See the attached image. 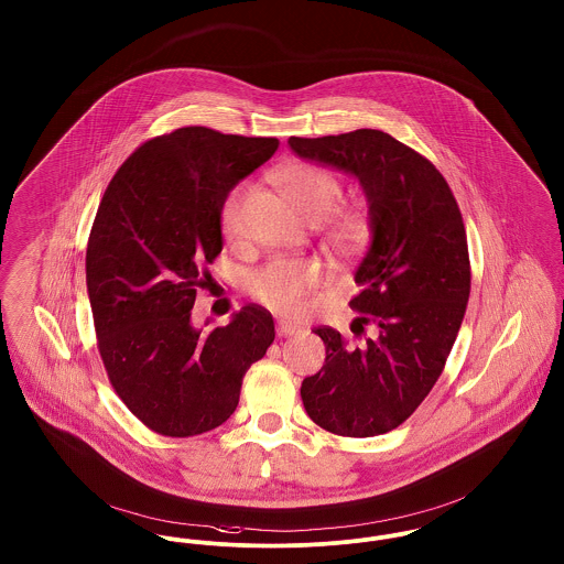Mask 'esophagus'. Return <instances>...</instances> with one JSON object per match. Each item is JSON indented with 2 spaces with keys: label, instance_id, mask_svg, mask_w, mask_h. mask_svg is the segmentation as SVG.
Masks as SVG:
<instances>
[{
  "label": "esophagus",
  "instance_id": "34e87169",
  "mask_svg": "<svg viewBox=\"0 0 564 564\" xmlns=\"http://www.w3.org/2000/svg\"><path fill=\"white\" fill-rule=\"evenodd\" d=\"M275 332H278V336H280V338H289V336H295V334H300L301 327H297V325H291V323H284V321H280V323H278V327H275Z\"/></svg>",
  "mask_w": 564,
  "mask_h": 564
}]
</instances>
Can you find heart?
<instances>
[{"label":"heart","mask_w":564,"mask_h":564,"mask_svg":"<svg viewBox=\"0 0 564 564\" xmlns=\"http://www.w3.org/2000/svg\"><path fill=\"white\" fill-rule=\"evenodd\" d=\"M273 182L293 205L303 220L310 225H321L338 209L341 200V184L338 177L310 162H291L280 166L273 173ZM246 194L243 186H237L223 203L220 228L225 237L237 235V218L241 198ZM332 216V215H330ZM333 217V216H332ZM329 243L338 252L361 250L372 235L370 218L359 207L341 209L329 219ZM323 271L321 264L307 259H273L250 278V293L254 300L267 307L295 314L303 307L305 297L321 284Z\"/></svg>","instance_id":"b5f03b06"}]
</instances>
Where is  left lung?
Instances as JSON below:
<instances>
[{
    "label": "left lung",
    "instance_id": "8db88e82",
    "mask_svg": "<svg viewBox=\"0 0 564 564\" xmlns=\"http://www.w3.org/2000/svg\"><path fill=\"white\" fill-rule=\"evenodd\" d=\"M300 158L359 180L372 241L355 282L357 323L372 338L352 346L316 327L327 357L301 382L305 413L323 430L368 438L395 430L432 391L447 364L470 295L466 230L438 169L391 134L361 128L338 137L289 139ZM359 336V332H355Z\"/></svg>",
    "mask_w": 564,
    "mask_h": 564
}]
</instances>
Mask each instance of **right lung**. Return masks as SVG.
I'll use <instances>...</instances> for the list:
<instances>
[{"instance_id":"obj_1","label":"right lung","mask_w":564,"mask_h":564,"mask_svg":"<svg viewBox=\"0 0 564 564\" xmlns=\"http://www.w3.org/2000/svg\"><path fill=\"white\" fill-rule=\"evenodd\" d=\"M278 145L180 128L134 151L100 200L85 257L98 350L115 393L162 436L223 425L248 368L275 338L271 314L254 303L209 334L189 316L207 264L223 252L228 192Z\"/></svg>"}]
</instances>
